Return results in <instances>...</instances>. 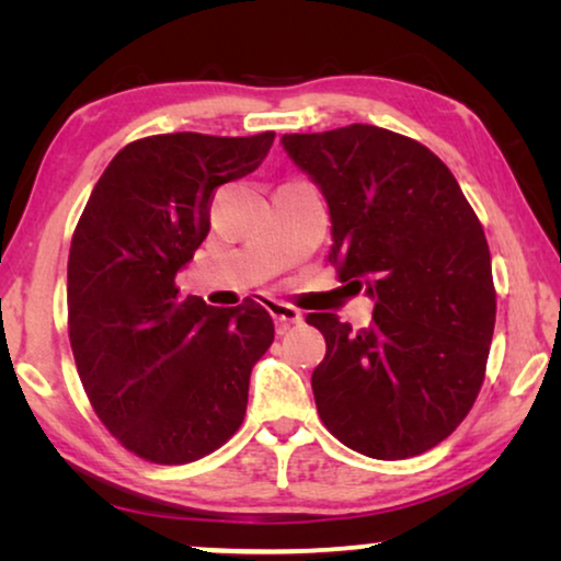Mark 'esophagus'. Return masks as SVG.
<instances>
[{"mask_svg":"<svg viewBox=\"0 0 561 561\" xmlns=\"http://www.w3.org/2000/svg\"><path fill=\"white\" fill-rule=\"evenodd\" d=\"M267 311H271V317L275 319V327H278L280 334L286 332V329H290V327L301 324V311L294 309V306H290V304L271 301V304H267Z\"/></svg>","mask_w":561,"mask_h":561,"instance_id":"obj_1","label":"esophagus"}]
</instances>
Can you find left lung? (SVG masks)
I'll return each instance as SVG.
<instances>
[{
	"label": "left lung",
	"instance_id": "8db88e82",
	"mask_svg": "<svg viewBox=\"0 0 561 561\" xmlns=\"http://www.w3.org/2000/svg\"><path fill=\"white\" fill-rule=\"evenodd\" d=\"M283 148L324 191L340 278L375 298L352 332L334 313L311 375L324 426L373 459L447 439L478 398L495 329L490 250L478 214L426 145L375 125L286 135Z\"/></svg>",
	"mask_w": 561,
	"mask_h": 561
}]
</instances>
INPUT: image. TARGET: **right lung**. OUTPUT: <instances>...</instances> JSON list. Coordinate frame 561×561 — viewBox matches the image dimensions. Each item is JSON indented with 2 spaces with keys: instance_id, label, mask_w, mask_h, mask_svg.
<instances>
[{
  "instance_id": "add662e5",
  "label": "right lung",
  "mask_w": 561,
  "mask_h": 561,
  "mask_svg": "<svg viewBox=\"0 0 561 561\" xmlns=\"http://www.w3.org/2000/svg\"><path fill=\"white\" fill-rule=\"evenodd\" d=\"M275 133L150 135L91 191L68 252V340L91 409L133 455L196 462L242 426L250 373L273 344L263 306L179 298L221 183L263 163Z\"/></svg>"
}]
</instances>
